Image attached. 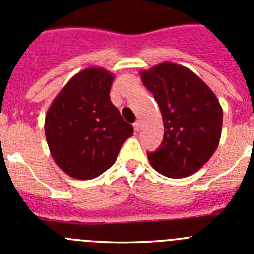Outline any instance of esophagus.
Segmentation results:
<instances>
[{"label": "esophagus", "mask_w": 254, "mask_h": 254, "mask_svg": "<svg viewBox=\"0 0 254 254\" xmlns=\"http://www.w3.org/2000/svg\"><path fill=\"white\" fill-rule=\"evenodd\" d=\"M133 127H134V131H140L141 129V121H136V122H134V125H133Z\"/></svg>", "instance_id": "34e87169"}]
</instances>
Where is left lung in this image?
I'll use <instances>...</instances> for the list:
<instances>
[{
  "label": "left lung",
  "mask_w": 254,
  "mask_h": 254,
  "mask_svg": "<svg viewBox=\"0 0 254 254\" xmlns=\"http://www.w3.org/2000/svg\"><path fill=\"white\" fill-rule=\"evenodd\" d=\"M160 108L164 140L147 154L155 170L169 178L198 172L216 151L223 128V108L193 71L164 61L140 72Z\"/></svg>",
  "instance_id": "left-lung-1"
}]
</instances>
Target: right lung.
I'll return each mask as SVG.
<instances>
[{"instance_id": "1", "label": "right lung", "mask_w": 254, "mask_h": 254, "mask_svg": "<svg viewBox=\"0 0 254 254\" xmlns=\"http://www.w3.org/2000/svg\"><path fill=\"white\" fill-rule=\"evenodd\" d=\"M114 73L86 67L57 94L44 121L47 143L60 169L75 179H94L112 167L133 134L111 102Z\"/></svg>"}]
</instances>
